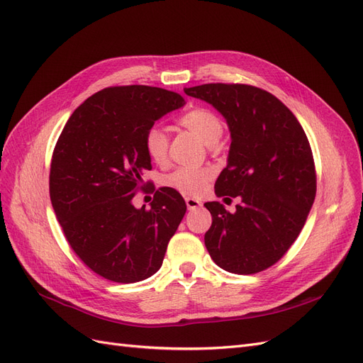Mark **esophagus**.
Wrapping results in <instances>:
<instances>
[{"label":"esophagus","mask_w":363,"mask_h":363,"mask_svg":"<svg viewBox=\"0 0 363 363\" xmlns=\"http://www.w3.org/2000/svg\"><path fill=\"white\" fill-rule=\"evenodd\" d=\"M186 206H188V211H196V208H200L203 204L200 200L192 199V196H188V199H184Z\"/></svg>","instance_id":"1"}]
</instances>
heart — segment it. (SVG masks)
<instances>
[{
  "mask_svg": "<svg viewBox=\"0 0 363 363\" xmlns=\"http://www.w3.org/2000/svg\"><path fill=\"white\" fill-rule=\"evenodd\" d=\"M180 125L191 130L207 147L218 144L224 131L223 121L207 108H194V111L184 113L180 118ZM144 148L148 157L155 163H167L169 156V136L167 131L159 125H151L144 136ZM212 169L208 168L182 167L168 174L163 183L164 186L183 195L195 196L201 194L208 180L212 179Z\"/></svg>",
  "mask_w": 363,
  "mask_h": 363,
  "instance_id": "heart-1",
  "label": "heart"
}]
</instances>
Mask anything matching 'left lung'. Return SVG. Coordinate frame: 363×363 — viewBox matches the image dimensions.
<instances>
[{
	"label": "left lung",
	"mask_w": 363,
	"mask_h": 363,
	"mask_svg": "<svg viewBox=\"0 0 363 363\" xmlns=\"http://www.w3.org/2000/svg\"><path fill=\"white\" fill-rule=\"evenodd\" d=\"M184 94L213 106L230 130L227 167L216 196H239L236 212L219 201L204 206L212 225L204 235L218 267L255 274L274 265L298 238L316 194L309 140L298 119L276 96L248 84L211 83Z\"/></svg>",
	"instance_id": "obj_1"
}]
</instances>
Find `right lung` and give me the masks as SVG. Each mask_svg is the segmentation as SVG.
<instances>
[{"instance_id": "obj_1", "label": "right lung", "mask_w": 363, "mask_h": 363, "mask_svg": "<svg viewBox=\"0 0 363 363\" xmlns=\"http://www.w3.org/2000/svg\"><path fill=\"white\" fill-rule=\"evenodd\" d=\"M184 104L162 87H107L65 125L51 160V204L71 248L98 276L135 283L160 269L186 203L171 188L156 191L150 211L133 199L151 169L147 130Z\"/></svg>"}]
</instances>
